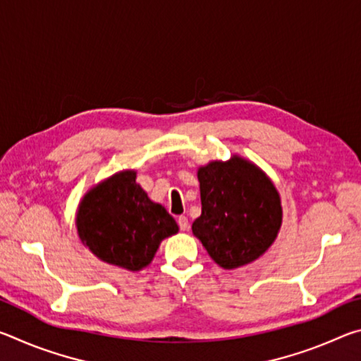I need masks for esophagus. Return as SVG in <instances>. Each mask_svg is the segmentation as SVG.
Masks as SVG:
<instances>
[{
    "instance_id": "1",
    "label": "esophagus",
    "mask_w": 361,
    "mask_h": 361,
    "mask_svg": "<svg viewBox=\"0 0 361 361\" xmlns=\"http://www.w3.org/2000/svg\"><path fill=\"white\" fill-rule=\"evenodd\" d=\"M178 226H180L181 231H188V229H189L188 218H186V216H180V218H178Z\"/></svg>"
}]
</instances>
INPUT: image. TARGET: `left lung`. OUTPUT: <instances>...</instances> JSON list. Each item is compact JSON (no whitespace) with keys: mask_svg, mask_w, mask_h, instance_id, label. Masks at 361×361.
Masks as SVG:
<instances>
[{"mask_svg":"<svg viewBox=\"0 0 361 361\" xmlns=\"http://www.w3.org/2000/svg\"><path fill=\"white\" fill-rule=\"evenodd\" d=\"M202 213L192 234L223 269L264 255L282 228V199L264 170L239 154L197 169Z\"/></svg>","mask_w":361,"mask_h":361,"instance_id":"obj_1","label":"left lung"}]
</instances>
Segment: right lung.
<instances>
[{
    "instance_id": "add662e5",
    "label": "right lung",
    "mask_w": 361,
    "mask_h": 361,
    "mask_svg": "<svg viewBox=\"0 0 361 361\" xmlns=\"http://www.w3.org/2000/svg\"><path fill=\"white\" fill-rule=\"evenodd\" d=\"M76 229L94 256L130 272L149 266L161 242L180 231L173 216L138 185L133 169L116 172L82 195Z\"/></svg>"
}]
</instances>
